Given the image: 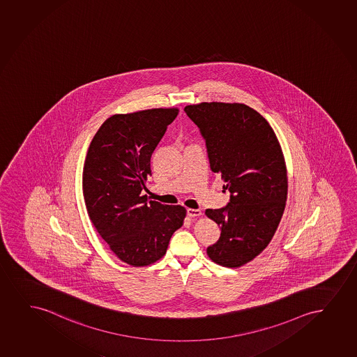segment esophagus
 Segmentation results:
<instances>
[{"mask_svg":"<svg viewBox=\"0 0 357 357\" xmlns=\"http://www.w3.org/2000/svg\"><path fill=\"white\" fill-rule=\"evenodd\" d=\"M186 213H188V215L190 218L199 217V215H202V212H201L199 209L188 208Z\"/></svg>","mask_w":357,"mask_h":357,"instance_id":"esophagus-1","label":"esophagus"}]
</instances>
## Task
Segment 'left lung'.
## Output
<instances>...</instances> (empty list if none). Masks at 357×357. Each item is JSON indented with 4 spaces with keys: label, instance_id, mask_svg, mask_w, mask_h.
Listing matches in <instances>:
<instances>
[{
    "label": "left lung",
    "instance_id": "1",
    "mask_svg": "<svg viewBox=\"0 0 357 357\" xmlns=\"http://www.w3.org/2000/svg\"><path fill=\"white\" fill-rule=\"evenodd\" d=\"M184 112L204 135L211 169L231 194L224 208L204 212L222 229L207 255L222 266L240 268L268 247L284 212L288 179L282 149L268 121L245 104L204 102Z\"/></svg>",
    "mask_w": 357,
    "mask_h": 357
}]
</instances>
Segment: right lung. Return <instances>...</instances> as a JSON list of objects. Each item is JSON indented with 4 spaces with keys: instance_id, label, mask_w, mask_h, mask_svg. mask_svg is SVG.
I'll list each match as a JSON object with an SVG mask.
<instances>
[{
    "instance_id": "right-lung-1",
    "label": "right lung",
    "mask_w": 357,
    "mask_h": 357,
    "mask_svg": "<svg viewBox=\"0 0 357 357\" xmlns=\"http://www.w3.org/2000/svg\"><path fill=\"white\" fill-rule=\"evenodd\" d=\"M178 107L115 114L89 144L82 174L84 204L93 225L119 259L135 268L166 255L186 217L183 206L149 201L151 156Z\"/></svg>"
}]
</instances>
